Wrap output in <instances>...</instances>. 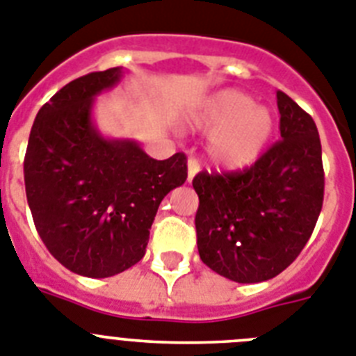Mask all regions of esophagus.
I'll use <instances>...</instances> for the list:
<instances>
[{
	"label": "esophagus",
	"instance_id": "34e87169",
	"mask_svg": "<svg viewBox=\"0 0 356 356\" xmlns=\"http://www.w3.org/2000/svg\"><path fill=\"white\" fill-rule=\"evenodd\" d=\"M197 174H199V161L195 157H190L188 159V182L193 181Z\"/></svg>",
	"mask_w": 356,
	"mask_h": 356
}]
</instances>
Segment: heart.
Returning a JSON list of instances; mask_svg holds the SVG:
<instances>
[{
    "instance_id": "b5f03b06",
    "label": "heart",
    "mask_w": 356,
    "mask_h": 356,
    "mask_svg": "<svg viewBox=\"0 0 356 356\" xmlns=\"http://www.w3.org/2000/svg\"><path fill=\"white\" fill-rule=\"evenodd\" d=\"M188 123L209 131L208 156L215 165L242 170L259 159L274 132V116L249 95L222 89L188 113Z\"/></svg>"
}]
</instances>
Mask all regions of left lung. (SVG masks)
<instances>
[{
	"label": "left lung",
	"mask_w": 356,
	"mask_h": 356,
	"mask_svg": "<svg viewBox=\"0 0 356 356\" xmlns=\"http://www.w3.org/2000/svg\"><path fill=\"white\" fill-rule=\"evenodd\" d=\"M281 141L251 168L200 172L195 215L200 259L236 283L276 277L310 240L324 197L323 150L308 113L276 92Z\"/></svg>",
	"instance_id": "left-lung-1"
}]
</instances>
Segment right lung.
I'll list each match as a JSON object with an SVG mask.
<instances>
[{
	"label": "right lung",
	"mask_w": 356,
	"mask_h": 356,
	"mask_svg": "<svg viewBox=\"0 0 356 356\" xmlns=\"http://www.w3.org/2000/svg\"><path fill=\"white\" fill-rule=\"evenodd\" d=\"M123 67L80 76L37 113L24 188L46 249L71 272L109 277L145 256L161 200L188 177L186 156L152 159L134 140H111L92 122L95 97Z\"/></svg>",
	"instance_id": "right-lung-1"
}]
</instances>
